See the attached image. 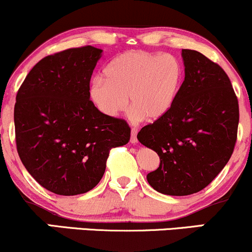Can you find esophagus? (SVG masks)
Returning <instances> with one entry per match:
<instances>
[{
	"mask_svg": "<svg viewBox=\"0 0 252 252\" xmlns=\"http://www.w3.org/2000/svg\"><path fill=\"white\" fill-rule=\"evenodd\" d=\"M137 132L138 129L137 128H131V138H130V142L131 143H136L137 142Z\"/></svg>",
	"mask_w": 252,
	"mask_h": 252,
	"instance_id": "34e87169",
	"label": "esophagus"
}]
</instances>
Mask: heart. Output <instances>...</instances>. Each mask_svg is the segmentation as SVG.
Listing matches in <instances>:
<instances>
[{"instance_id": "b5f03b06", "label": "heart", "mask_w": 252, "mask_h": 252, "mask_svg": "<svg viewBox=\"0 0 252 252\" xmlns=\"http://www.w3.org/2000/svg\"><path fill=\"white\" fill-rule=\"evenodd\" d=\"M105 80L94 78L89 94L106 117H116L128 108L135 118L160 120L170 111L180 92L184 67L172 54L130 51L115 58L104 72Z\"/></svg>"}]
</instances>
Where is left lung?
<instances>
[{"instance_id":"left-lung-1","label":"left lung","mask_w":252,"mask_h":252,"mask_svg":"<svg viewBox=\"0 0 252 252\" xmlns=\"http://www.w3.org/2000/svg\"><path fill=\"white\" fill-rule=\"evenodd\" d=\"M185 80L166 116L144 126L137 140L160 156L147 175L168 195L204 189L228 162L237 141L238 99L230 78L200 52L182 50Z\"/></svg>"}]
</instances>
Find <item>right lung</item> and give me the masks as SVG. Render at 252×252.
Instances as JSON below:
<instances>
[{
  "instance_id": "1",
  "label": "right lung",
  "mask_w": 252,
  "mask_h": 252,
  "mask_svg": "<svg viewBox=\"0 0 252 252\" xmlns=\"http://www.w3.org/2000/svg\"><path fill=\"white\" fill-rule=\"evenodd\" d=\"M102 50L68 48L42 58L25 78L14 108L16 149L28 173L60 195L89 192L110 150L130 140L126 120L106 117L90 99Z\"/></svg>"
}]
</instances>
